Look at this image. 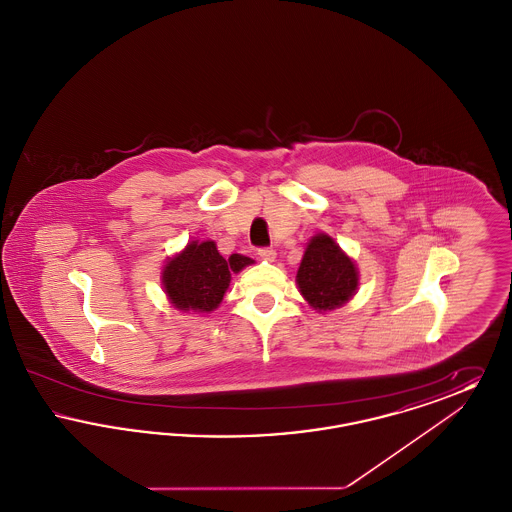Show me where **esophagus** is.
Instances as JSON below:
<instances>
[{"label":"esophagus","mask_w":512,"mask_h":512,"mask_svg":"<svg viewBox=\"0 0 512 512\" xmlns=\"http://www.w3.org/2000/svg\"><path fill=\"white\" fill-rule=\"evenodd\" d=\"M259 257L263 261H274L276 259V251L272 247H265V249H259Z\"/></svg>","instance_id":"obj_1"}]
</instances>
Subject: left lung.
<instances>
[{"label":"left lung","mask_w":512,"mask_h":512,"mask_svg":"<svg viewBox=\"0 0 512 512\" xmlns=\"http://www.w3.org/2000/svg\"><path fill=\"white\" fill-rule=\"evenodd\" d=\"M295 282L311 309L328 313L353 299L359 268L332 236L318 232L305 247Z\"/></svg>","instance_id":"1"}]
</instances>
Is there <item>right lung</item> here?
I'll use <instances>...</instances> for the list:
<instances>
[{
    "mask_svg": "<svg viewBox=\"0 0 512 512\" xmlns=\"http://www.w3.org/2000/svg\"><path fill=\"white\" fill-rule=\"evenodd\" d=\"M253 265V259L232 253L224 259L213 240H194L167 259L161 270V286L178 311L211 313L219 307L232 274Z\"/></svg>",
    "mask_w": 512,
    "mask_h": 512,
    "instance_id": "add662e5",
    "label": "right lung"
}]
</instances>
